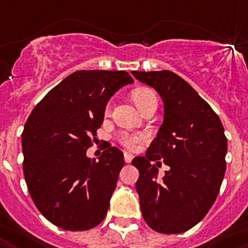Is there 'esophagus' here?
I'll list each match as a JSON object with an SVG mask.
<instances>
[{
	"mask_svg": "<svg viewBox=\"0 0 248 248\" xmlns=\"http://www.w3.org/2000/svg\"><path fill=\"white\" fill-rule=\"evenodd\" d=\"M124 162H126V163H130L131 161H132V158H133L132 155L128 154V152H124Z\"/></svg>",
	"mask_w": 248,
	"mask_h": 248,
	"instance_id": "esophagus-1",
	"label": "esophagus"
}]
</instances>
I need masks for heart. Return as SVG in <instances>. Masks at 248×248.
Listing matches in <instances>:
<instances>
[{
  "mask_svg": "<svg viewBox=\"0 0 248 248\" xmlns=\"http://www.w3.org/2000/svg\"><path fill=\"white\" fill-rule=\"evenodd\" d=\"M132 98L140 109L143 108L151 101H157L156 94L150 88H137V90L133 91ZM109 108H111V105L107 106V112L109 111ZM117 140L124 147L130 148V150H135L137 145H140L141 142H145L147 140V135H145V133L121 132L117 136Z\"/></svg>",
  "mask_w": 248,
  "mask_h": 248,
  "instance_id": "1",
  "label": "heart"
}]
</instances>
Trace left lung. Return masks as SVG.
<instances>
[{
	"label": "left lung",
	"instance_id": "obj_1",
	"mask_svg": "<svg viewBox=\"0 0 248 248\" xmlns=\"http://www.w3.org/2000/svg\"><path fill=\"white\" fill-rule=\"evenodd\" d=\"M163 101V122L146 156L135 157L142 216L160 233H181L206 216L226 171L227 139L216 112L171 71H132ZM170 167L156 177L159 160ZM156 162V164H152Z\"/></svg>",
	"mask_w": 248,
	"mask_h": 248
}]
</instances>
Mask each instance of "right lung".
<instances>
[{
    "instance_id": "obj_1",
    "label": "right lung",
    "mask_w": 248,
    "mask_h": 248,
    "mask_svg": "<svg viewBox=\"0 0 248 248\" xmlns=\"http://www.w3.org/2000/svg\"><path fill=\"white\" fill-rule=\"evenodd\" d=\"M133 83L124 71H77L32 109L22 132L23 173L36 207L67 231L102 222L124 165L106 147L98 160L86 156L103 122L109 98Z\"/></svg>"
}]
</instances>
